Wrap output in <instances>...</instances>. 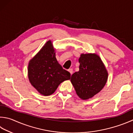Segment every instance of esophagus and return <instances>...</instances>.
Segmentation results:
<instances>
[{"label":"esophagus","instance_id":"1","mask_svg":"<svg viewBox=\"0 0 133 133\" xmlns=\"http://www.w3.org/2000/svg\"><path fill=\"white\" fill-rule=\"evenodd\" d=\"M68 71H69V73L71 74V75H72V73H73V69H69Z\"/></svg>","mask_w":133,"mask_h":133}]
</instances>
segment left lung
Here are the masks:
<instances>
[{
    "label": "left lung",
    "mask_w": 133,
    "mask_h": 133,
    "mask_svg": "<svg viewBox=\"0 0 133 133\" xmlns=\"http://www.w3.org/2000/svg\"><path fill=\"white\" fill-rule=\"evenodd\" d=\"M79 71L72 74L71 82L77 96L83 100L91 98L104 88L108 74L99 56L82 54Z\"/></svg>",
    "instance_id": "1"
}]
</instances>
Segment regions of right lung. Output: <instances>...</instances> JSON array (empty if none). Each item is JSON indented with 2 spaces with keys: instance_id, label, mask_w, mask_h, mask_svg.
Wrapping results in <instances>:
<instances>
[{
  "instance_id": "right-lung-1",
  "label": "right lung",
  "mask_w": 133,
  "mask_h": 133,
  "mask_svg": "<svg viewBox=\"0 0 133 133\" xmlns=\"http://www.w3.org/2000/svg\"><path fill=\"white\" fill-rule=\"evenodd\" d=\"M29 81L40 94L48 96L53 94L59 85L70 79L71 74L62 68L56 58V52L51 41L29 62Z\"/></svg>"
}]
</instances>
